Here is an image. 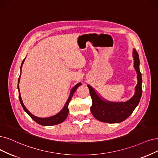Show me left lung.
Segmentation results:
<instances>
[{"label":"left lung","instance_id":"8db88e82","mask_svg":"<svg viewBox=\"0 0 158 158\" xmlns=\"http://www.w3.org/2000/svg\"><path fill=\"white\" fill-rule=\"evenodd\" d=\"M133 58L137 84L135 87V94L129 100L125 102H109L102 98L92 86L87 85L92 100L90 110L97 120L106 123H120L129 117L138 106L142 95V76L139 69V55L135 49H133Z\"/></svg>","mask_w":158,"mask_h":158}]
</instances>
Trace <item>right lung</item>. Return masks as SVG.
I'll return each instance as SVG.
<instances>
[{
    "label": "right lung",
    "mask_w": 158,
    "mask_h": 158,
    "mask_svg": "<svg viewBox=\"0 0 158 158\" xmlns=\"http://www.w3.org/2000/svg\"><path fill=\"white\" fill-rule=\"evenodd\" d=\"M25 58L24 60H23L21 66L20 68L21 69V68L23 66V64L24 63V61L25 60ZM20 77H21V73L19 75V77L18 79V85H17V89H18L19 90V100H20V103L21 104V106L24 109L25 111L31 116V117L36 122H37L38 124L42 125V126H54V125H57L59 124L62 122H63L64 120H66V118H67V116L68 115L69 113V109H68V105L69 102L71 101L72 98L73 97V95L75 93V92L76 91V90L77 89L78 87L81 85V83H79L78 84L76 85L75 86H74L73 88L72 89L71 91H70V94L68 98V100L64 105V107L62 109V110H60V112H58L57 114H56L55 115H53L52 116H49V117H46V118H40V117H38V116H34V114H32L29 110L26 108V107L25 106L24 103L23 102V100L21 99V94H20V91H19V81H20Z\"/></svg>",
    "instance_id": "1"
}]
</instances>
